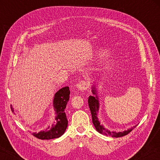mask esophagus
Returning <instances> with one entry per match:
<instances>
[{
    "label": "esophagus",
    "instance_id": "1",
    "mask_svg": "<svg viewBox=\"0 0 160 160\" xmlns=\"http://www.w3.org/2000/svg\"><path fill=\"white\" fill-rule=\"evenodd\" d=\"M89 82L86 80H82L77 85V89L80 91H85L88 88Z\"/></svg>",
    "mask_w": 160,
    "mask_h": 160
}]
</instances>
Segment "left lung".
I'll return each instance as SVG.
<instances>
[{"label":"left lung","instance_id":"left-lung-1","mask_svg":"<svg viewBox=\"0 0 160 160\" xmlns=\"http://www.w3.org/2000/svg\"><path fill=\"white\" fill-rule=\"evenodd\" d=\"M92 92L93 94H95L96 96H90L88 98V104L89 107H90V112L92 113V123L94 124V127L97 131L99 133L103 134L104 135H109V136L114 137V138H119L122 137L128 134L131 132L133 128L135 126L132 127L131 129H128L127 131H124L123 132H114V131H110L109 130L105 128L104 126L100 124V122L99 121V119L97 118V113L99 112V102L98 96L97 95V90L95 88V85H94L92 88Z\"/></svg>","mask_w":160,"mask_h":160}]
</instances>
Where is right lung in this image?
<instances>
[{"label":"right lung","instance_id":"add662e5","mask_svg":"<svg viewBox=\"0 0 160 160\" xmlns=\"http://www.w3.org/2000/svg\"><path fill=\"white\" fill-rule=\"evenodd\" d=\"M70 93L69 87H64L55 94L53 105L56 114V122H54L56 124H53L51 127L48 126L46 131H42L37 133L34 132L33 135L34 137L41 140H50L58 138L64 133L68 126V120L65 113V109L69 100ZM11 110L14 112L12 105Z\"/></svg>","mask_w":160,"mask_h":160}]
</instances>
